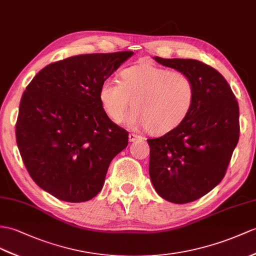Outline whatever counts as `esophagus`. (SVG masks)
<instances>
[{
    "label": "esophagus",
    "instance_id": "obj_1",
    "mask_svg": "<svg viewBox=\"0 0 256 256\" xmlns=\"http://www.w3.org/2000/svg\"><path fill=\"white\" fill-rule=\"evenodd\" d=\"M138 139H142V136L136 134H129V141L130 142H134Z\"/></svg>",
    "mask_w": 256,
    "mask_h": 256
}]
</instances>
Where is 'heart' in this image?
Returning a JSON list of instances; mask_svg holds the SVG:
<instances>
[{"mask_svg":"<svg viewBox=\"0 0 256 256\" xmlns=\"http://www.w3.org/2000/svg\"><path fill=\"white\" fill-rule=\"evenodd\" d=\"M100 102L114 122L124 118L132 127H146L152 134H165L188 117L194 103L196 89L191 78L182 72L152 64L124 70L120 81L106 79L100 88Z\"/></svg>","mask_w":256,"mask_h":256,"instance_id":"obj_1","label":"heart"}]
</instances>
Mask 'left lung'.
<instances>
[{"label": "left lung", "instance_id": "left-lung-1", "mask_svg": "<svg viewBox=\"0 0 256 256\" xmlns=\"http://www.w3.org/2000/svg\"><path fill=\"white\" fill-rule=\"evenodd\" d=\"M194 84L188 117L170 132L148 139L150 178L158 196L184 204L208 193L225 176L239 141V106L230 86L213 67L196 60L162 58Z\"/></svg>", "mask_w": 256, "mask_h": 256}]
</instances>
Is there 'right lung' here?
Listing matches in <instances>:
<instances>
[{"label": "right lung", "instance_id": "add662e5", "mask_svg": "<svg viewBox=\"0 0 256 256\" xmlns=\"http://www.w3.org/2000/svg\"><path fill=\"white\" fill-rule=\"evenodd\" d=\"M134 52L72 56L46 66L27 86L20 104L16 141L24 166L41 189L79 203L102 190L128 132L112 122L100 88Z\"/></svg>", "mask_w": 256, "mask_h": 256}]
</instances>
